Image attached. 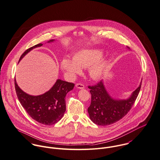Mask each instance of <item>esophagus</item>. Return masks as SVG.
Returning <instances> with one entry per match:
<instances>
[{"label": "esophagus", "instance_id": "esophagus-1", "mask_svg": "<svg viewBox=\"0 0 160 160\" xmlns=\"http://www.w3.org/2000/svg\"><path fill=\"white\" fill-rule=\"evenodd\" d=\"M76 87L78 89H84L85 86L82 83H77L76 84Z\"/></svg>", "mask_w": 160, "mask_h": 160}]
</instances>
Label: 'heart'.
I'll return each mask as SVG.
<instances>
[{"instance_id": "obj_1", "label": "heart", "mask_w": 160, "mask_h": 160, "mask_svg": "<svg viewBox=\"0 0 160 160\" xmlns=\"http://www.w3.org/2000/svg\"><path fill=\"white\" fill-rule=\"evenodd\" d=\"M102 51L99 49H85L76 53L73 61L64 58L62 61V68L72 75L79 73L81 68H87L88 66V73L94 79L102 78L105 73L107 62L100 58Z\"/></svg>"}]
</instances>
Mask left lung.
I'll return each mask as SVG.
<instances>
[{
  "instance_id": "obj_1",
  "label": "left lung",
  "mask_w": 160,
  "mask_h": 160,
  "mask_svg": "<svg viewBox=\"0 0 160 160\" xmlns=\"http://www.w3.org/2000/svg\"><path fill=\"white\" fill-rule=\"evenodd\" d=\"M142 82L131 96L125 100L113 98L107 92L103 80L95 85L88 86L92 95L91 104L88 108L90 120L94 123L102 126L109 125L119 121L133 105L140 92Z\"/></svg>"
}]
</instances>
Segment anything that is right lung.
Here are the masks:
<instances>
[{"mask_svg":"<svg viewBox=\"0 0 160 160\" xmlns=\"http://www.w3.org/2000/svg\"><path fill=\"white\" fill-rule=\"evenodd\" d=\"M54 40H50L48 42ZM42 45L38 43L28 48L21 55L19 61L30 50ZM14 82L17 96L22 106L32 118L45 125L55 124L61 120L66 110V95L73 90L75 85L73 83L58 79L48 92L40 95L32 96L20 88L15 78Z\"/></svg>","mask_w":160,"mask_h":160,"instance_id":"right-lung-1","label":"right lung"}]
</instances>
